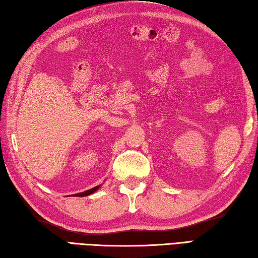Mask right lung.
I'll use <instances>...</instances> for the list:
<instances>
[{"mask_svg": "<svg viewBox=\"0 0 258 258\" xmlns=\"http://www.w3.org/2000/svg\"><path fill=\"white\" fill-rule=\"evenodd\" d=\"M99 186L100 185H97V186H94L93 189H90V190H87V191H84V192H80V194H76V195H74L75 197H86V196H89V195H93L94 192H96V191H97L98 189H99Z\"/></svg>", "mask_w": 258, "mask_h": 258, "instance_id": "obj_1", "label": "right lung"}]
</instances>
